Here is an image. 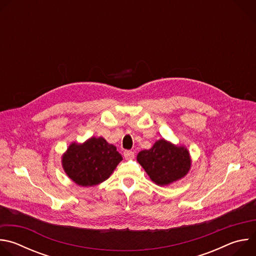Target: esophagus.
Wrapping results in <instances>:
<instances>
[{"instance_id": "esophagus-1", "label": "esophagus", "mask_w": 256, "mask_h": 256, "mask_svg": "<svg viewBox=\"0 0 256 256\" xmlns=\"http://www.w3.org/2000/svg\"><path fill=\"white\" fill-rule=\"evenodd\" d=\"M124 156L126 160H130V159H134V153L132 151H130V150H126L124 152Z\"/></svg>"}]
</instances>
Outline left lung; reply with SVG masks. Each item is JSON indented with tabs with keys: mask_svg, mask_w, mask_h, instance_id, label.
<instances>
[{
	"mask_svg": "<svg viewBox=\"0 0 256 256\" xmlns=\"http://www.w3.org/2000/svg\"><path fill=\"white\" fill-rule=\"evenodd\" d=\"M138 162L158 186H168L184 177L192 165L190 152L184 146H175L164 138L150 150L140 151Z\"/></svg>",
	"mask_w": 256,
	"mask_h": 256,
	"instance_id": "8db88e82",
	"label": "left lung"
}]
</instances>
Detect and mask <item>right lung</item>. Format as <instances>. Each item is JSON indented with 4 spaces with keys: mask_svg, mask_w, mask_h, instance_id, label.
Here are the masks:
<instances>
[{
    "mask_svg": "<svg viewBox=\"0 0 256 256\" xmlns=\"http://www.w3.org/2000/svg\"><path fill=\"white\" fill-rule=\"evenodd\" d=\"M122 160L116 147L103 138L87 140L83 144L72 142L62 155L66 174L81 186H93L105 181Z\"/></svg>",
    "mask_w": 256,
    "mask_h": 256,
    "instance_id": "add662e5",
    "label": "right lung"
}]
</instances>
